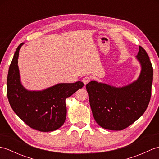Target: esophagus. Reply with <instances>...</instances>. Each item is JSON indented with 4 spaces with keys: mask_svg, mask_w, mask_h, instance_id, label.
<instances>
[{
    "mask_svg": "<svg viewBox=\"0 0 159 159\" xmlns=\"http://www.w3.org/2000/svg\"><path fill=\"white\" fill-rule=\"evenodd\" d=\"M91 80V77L90 76H85L83 79V82L84 83V85H86L87 83H88Z\"/></svg>",
    "mask_w": 159,
    "mask_h": 159,
    "instance_id": "1",
    "label": "esophagus"
}]
</instances>
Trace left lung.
Here are the masks:
<instances>
[{
  "label": "left lung",
  "instance_id": "obj_1",
  "mask_svg": "<svg viewBox=\"0 0 159 159\" xmlns=\"http://www.w3.org/2000/svg\"><path fill=\"white\" fill-rule=\"evenodd\" d=\"M141 71L135 81L116 87L95 80L87 84L91 109L96 121L103 128L121 130L142 116L149 104L153 68L149 56L139 46L137 55Z\"/></svg>",
  "mask_w": 159,
  "mask_h": 159
}]
</instances>
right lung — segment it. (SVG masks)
Returning a JSON list of instances; mask_svg holds the SVG:
<instances>
[{"instance_id": "1", "label": "right lung", "mask_w": 159, "mask_h": 159, "mask_svg": "<svg viewBox=\"0 0 159 159\" xmlns=\"http://www.w3.org/2000/svg\"><path fill=\"white\" fill-rule=\"evenodd\" d=\"M24 43L17 48L10 64L7 95L13 111L26 124L41 132L57 130L65 122L67 109L66 99L82 88L81 81L59 83L42 91H29L20 79L18 66L19 51Z\"/></svg>"}]
</instances>
